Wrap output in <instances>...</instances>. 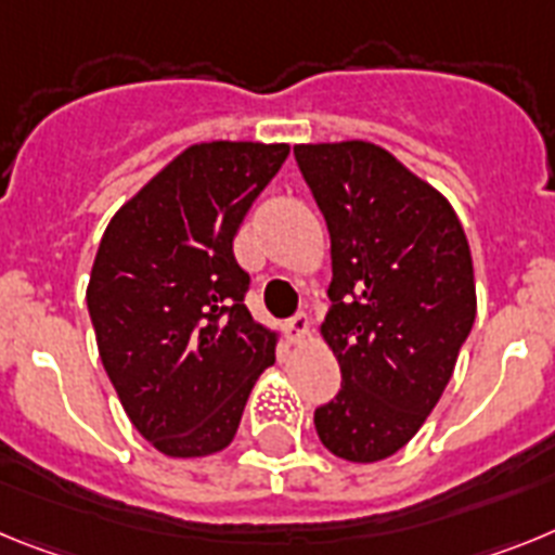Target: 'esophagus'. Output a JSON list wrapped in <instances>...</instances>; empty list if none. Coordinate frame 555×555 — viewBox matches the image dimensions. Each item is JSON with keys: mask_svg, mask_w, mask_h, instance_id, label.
<instances>
[{"mask_svg": "<svg viewBox=\"0 0 555 555\" xmlns=\"http://www.w3.org/2000/svg\"><path fill=\"white\" fill-rule=\"evenodd\" d=\"M287 332H291V340L301 344L307 335H310V318L307 315H296L291 318V324H287Z\"/></svg>", "mask_w": 555, "mask_h": 555, "instance_id": "34e87169", "label": "esophagus"}]
</instances>
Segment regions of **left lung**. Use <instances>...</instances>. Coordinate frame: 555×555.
<instances>
[{"label": "left lung", "mask_w": 555, "mask_h": 555, "mask_svg": "<svg viewBox=\"0 0 555 555\" xmlns=\"http://www.w3.org/2000/svg\"><path fill=\"white\" fill-rule=\"evenodd\" d=\"M332 240L326 344L340 391L321 444L354 464L402 450L430 416L475 324L464 225L430 184L371 142L293 147Z\"/></svg>", "instance_id": "left-lung-1"}]
</instances>
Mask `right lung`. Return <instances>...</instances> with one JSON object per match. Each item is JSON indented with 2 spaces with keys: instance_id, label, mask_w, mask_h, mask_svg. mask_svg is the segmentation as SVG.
<instances>
[{
  "instance_id": "right-lung-1",
  "label": "right lung",
  "mask_w": 555,
  "mask_h": 555,
  "mask_svg": "<svg viewBox=\"0 0 555 555\" xmlns=\"http://www.w3.org/2000/svg\"><path fill=\"white\" fill-rule=\"evenodd\" d=\"M291 147L204 142L172 158L111 218L91 268L89 315L125 413L158 452L231 444L276 335L245 307L234 234Z\"/></svg>"
}]
</instances>
